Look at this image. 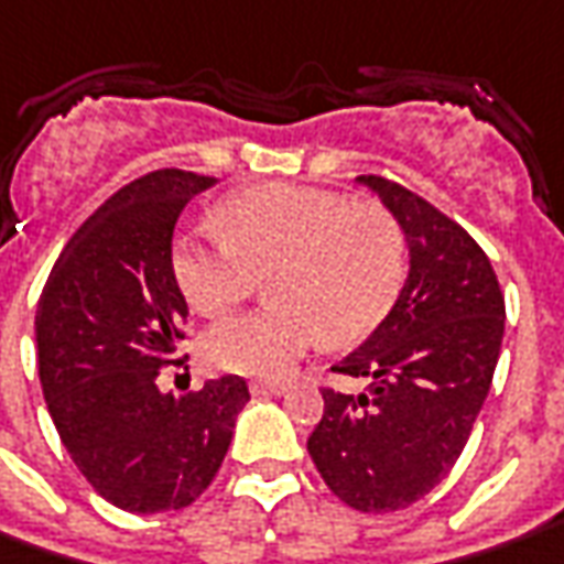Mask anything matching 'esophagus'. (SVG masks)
I'll use <instances>...</instances> for the list:
<instances>
[{
  "instance_id": "esophagus-1",
  "label": "esophagus",
  "mask_w": 564,
  "mask_h": 564,
  "mask_svg": "<svg viewBox=\"0 0 564 564\" xmlns=\"http://www.w3.org/2000/svg\"><path fill=\"white\" fill-rule=\"evenodd\" d=\"M252 394H286L290 392V382H268V379H256L250 386Z\"/></svg>"
}]
</instances>
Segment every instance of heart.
Instances as JSON below:
<instances>
[{"label":"heart","mask_w":564,"mask_h":564,"mask_svg":"<svg viewBox=\"0 0 564 564\" xmlns=\"http://www.w3.org/2000/svg\"><path fill=\"white\" fill-rule=\"evenodd\" d=\"M218 231L175 240L172 268L194 312L221 317L268 271L274 305L225 321L203 339L209 361L247 377H281L321 343L343 346L392 308L404 247L377 203L296 185H265L225 200Z\"/></svg>","instance_id":"heart-1"}]
</instances>
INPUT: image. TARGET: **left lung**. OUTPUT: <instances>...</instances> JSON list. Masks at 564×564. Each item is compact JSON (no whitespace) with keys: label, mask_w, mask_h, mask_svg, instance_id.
Wrapping results in <instances>:
<instances>
[{"label":"left lung","mask_w":564,"mask_h":564,"mask_svg":"<svg viewBox=\"0 0 564 564\" xmlns=\"http://www.w3.org/2000/svg\"><path fill=\"white\" fill-rule=\"evenodd\" d=\"M355 182L398 221L408 278L377 330L333 367L367 389L324 392L308 454L343 503L394 512L426 497L469 442L500 358L507 305L488 256L457 221L389 178Z\"/></svg>","instance_id":"left-lung-1"}]
</instances>
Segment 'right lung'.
I'll list each match as a JSON object with an SVG mask.
<instances>
[{
    "label": "right lung",
    "instance_id": "obj_1",
    "mask_svg": "<svg viewBox=\"0 0 564 564\" xmlns=\"http://www.w3.org/2000/svg\"><path fill=\"white\" fill-rule=\"evenodd\" d=\"M218 178L148 172L91 213L57 256L36 308V358L61 444L107 503L151 516L194 503L216 478L250 389L156 386L187 302L172 268L178 216Z\"/></svg>",
    "mask_w": 564,
    "mask_h": 564
}]
</instances>
